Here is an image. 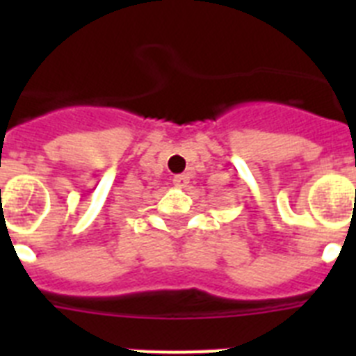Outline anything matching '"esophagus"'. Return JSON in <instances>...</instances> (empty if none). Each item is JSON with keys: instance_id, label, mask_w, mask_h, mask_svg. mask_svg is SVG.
Wrapping results in <instances>:
<instances>
[{"instance_id": "34e87169", "label": "esophagus", "mask_w": 356, "mask_h": 356, "mask_svg": "<svg viewBox=\"0 0 356 356\" xmlns=\"http://www.w3.org/2000/svg\"><path fill=\"white\" fill-rule=\"evenodd\" d=\"M172 184H175V187H178V188H185L188 185V176L187 175H176L175 178H172Z\"/></svg>"}]
</instances>
